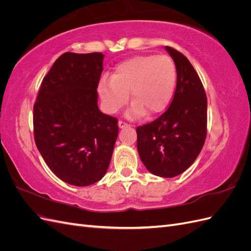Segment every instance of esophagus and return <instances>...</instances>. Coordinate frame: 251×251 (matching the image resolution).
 Segmentation results:
<instances>
[{"label": "esophagus", "mask_w": 251, "mask_h": 251, "mask_svg": "<svg viewBox=\"0 0 251 251\" xmlns=\"http://www.w3.org/2000/svg\"><path fill=\"white\" fill-rule=\"evenodd\" d=\"M118 126H119V128H124V127L130 126V125H127L126 123H125V121H123V120H119L118 121Z\"/></svg>", "instance_id": "esophagus-1"}]
</instances>
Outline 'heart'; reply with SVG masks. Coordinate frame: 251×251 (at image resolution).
Wrapping results in <instances>:
<instances>
[{
    "mask_svg": "<svg viewBox=\"0 0 251 251\" xmlns=\"http://www.w3.org/2000/svg\"><path fill=\"white\" fill-rule=\"evenodd\" d=\"M176 81V66L170 56H136L119 64L111 78L101 79L98 94L109 114L124 107L130 92L133 103L128 116H141L146 112L155 115L169 105Z\"/></svg>",
    "mask_w": 251,
    "mask_h": 251,
    "instance_id": "obj_1",
    "label": "heart"
}]
</instances>
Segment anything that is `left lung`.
<instances>
[{
	"label": "left lung",
	"instance_id": "obj_1",
	"mask_svg": "<svg viewBox=\"0 0 251 251\" xmlns=\"http://www.w3.org/2000/svg\"><path fill=\"white\" fill-rule=\"evenodd\" d=\"M165 50L177 70L176 91L169 109L153 123L138 126L137 150L149 172L173 178L191 166L206 138L207 98L189 60L171 47Z\"/></svg>",
	"mask_w": 251,
	"mask_h": 251
}]
</instances>
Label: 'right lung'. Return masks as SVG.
<instances>
[{
	"instance_id": "1",
	"label": "right lung",
	"mask_w": 251,
	"mask_h": 251,
	"mask_svg": "<svg viewBox=\"0 0 251 251\" xmlns=\"http://www.w3.org/2000/svg\"><path fill=\"white\" fill-rule=\"evenodd\" d=\"M103 57L64 53L44 77L33 107L37 150L55 176L75 186L104 176L118 136L117 119L97 104Z\"/></svg>"
}]
</instances>
